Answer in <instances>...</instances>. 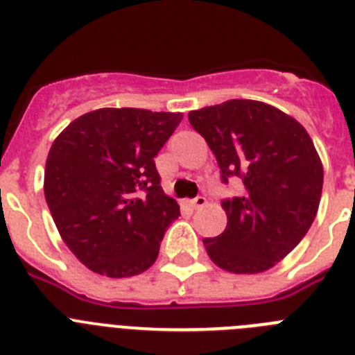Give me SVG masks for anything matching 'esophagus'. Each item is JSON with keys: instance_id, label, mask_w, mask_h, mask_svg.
<instances>
[{"instance_id": "obj_1", "label": "esophagus", "mask_w": 355, "mask_h": 355, "mask_svg": "<svg viewBox=\"0 0 355 355\" xmlns=\"http://www.w3.org/2000/svg\"><path fill=\"white\" fill-rule=\"evenodd\" d=\"M205 205H206V199L202 196H197L196 199L188 200V206H190V208H193V209L202 208V206H205Z\"/></svg>"}]
</instances>
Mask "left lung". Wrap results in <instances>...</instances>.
Wrapping results in <instances>:
<instances>
[{
    "instance_id": "1",
    "label": "left lung",
    "mask_w": 355,
    "mask_h": 355,
    "mask_svg": "<svg viewBox=\"0 0 355 355\" xmlns=\"http://www.w3.org/2000/svg\"><path fill=\"white\" fill-rule=\"evenodd\" d=\"M220 167L222 183L238 180L240 196L222 200L227 227L205 238L215 265L258 274L306 236L318 211L324 168L307 131L290 115L250 99H231L188 114Z\"/></svg>"
}]
</instances>
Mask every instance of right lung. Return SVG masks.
<instances>
[{"mask_svg":"<svg viewBox=\"0 0 355 355\" xmlns=\"http://www.w3.org/2000/svg\"><path fill=\"white\" fill-rule=\"evenodd\" d=\"M183 115L101 108L53 142L44 196L65 245L96 274L131 277L156 261L180 206L163 192L155 156Z\"/></svg>","mask_w":355,"mask_h":355,"instance_id":"obj_1","label":"right lung"}]
</instances>
